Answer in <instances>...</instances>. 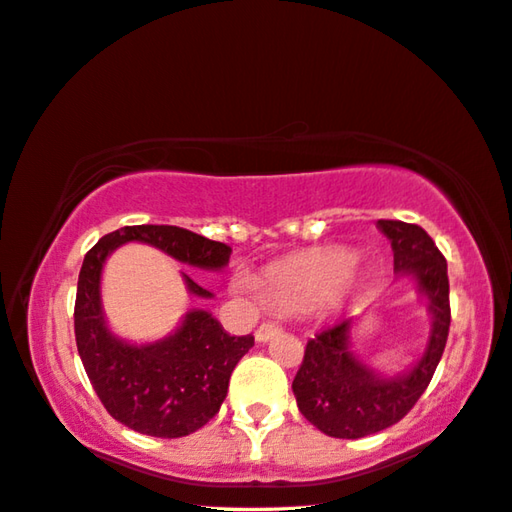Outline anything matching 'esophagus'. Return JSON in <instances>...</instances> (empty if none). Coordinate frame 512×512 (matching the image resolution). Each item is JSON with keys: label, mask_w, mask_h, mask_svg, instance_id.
I'll return each mask as SVG.
<instances>
[{"label": "esophagus", "mask_w": 512, "mask_h": 512, "mask_svg": "<svg viewBox=\"0 0 512 512\" xmlns=\"http://www.w3.org/2000/svg\"><path fill=\"white\" fill-rule=\"evenodd\" d=\"M282 329H280V326L278 324H269V322H266V324H262V326H259V329L255 331V338H257V342H269L271 338H273V335H278Z\"/></svg>", "instance_id": "esophagus-1"}]
</instances>
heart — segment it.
<instances>
[{
    "label": "heart",
    "instance_id": "1",
    "mask_svg": "<svg viewBox=\"0 0 512 512\" xmlns=\"http://www.w3.org/2000/svg\"><path fill=\"white\" fill-rule=\"evenodd\" d=\"M352 255L342 248H317L310 253L273 264L255 282L246 273L234 280V292L276 310H303L317 301L333 303L342 299L352 285Z\"/></svg>",
    "mask_w": 512,
    "mask_h": 512
}]
</instances>
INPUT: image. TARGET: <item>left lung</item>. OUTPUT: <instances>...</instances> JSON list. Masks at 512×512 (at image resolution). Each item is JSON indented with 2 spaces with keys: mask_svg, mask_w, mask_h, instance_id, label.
<instances>
[{
  "mask_svg": "<svg viewBox=\"0 0 512 512\" xmlns=\"http://www.w3.org/2000/svg\"><path fill=\"white\" fill-rule=\"evenodd\" d=\"M377 227L391 241L395 278L414 280L425 299L430 333L423 354L395 375L375 370L354 354L356 317L335 319L308 342L292 391L301 414L335 439L368 437L407 416L437 370L451 326L448 266L434 241L423 227L402 220H377Z\"/></svg>",
  "mask_w": 512,
  "mask_h": 512,
  "instance_id": "8db88e82",
  "label": "left lung"
}]
</instances>
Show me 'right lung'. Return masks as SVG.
Listing matches in <instances>:
<instances>
[{"instance_id":"right-lung-1","label":"right lung","mask_w":512,"mask_h":512,"mask_svg":"<svg viewBox=\"0 0 512 512\" xmlns=\"http://www.w3.org/2000/svg\"><path fill=\"white\" fill-rule=\"evenodd\" d=\"M126 243H147L179 264L223 271L232 248L174 225H133L105 234L85 255L75 296V342L85 372L108 414L160 439L200 430L218 414L232 370L255 345L253 335L227 333L209 310L193 308L165 338L131 342L110 329L103 310V266ZM186 292L213 299L181 271Z\"/></svg>"}]
</instances>
